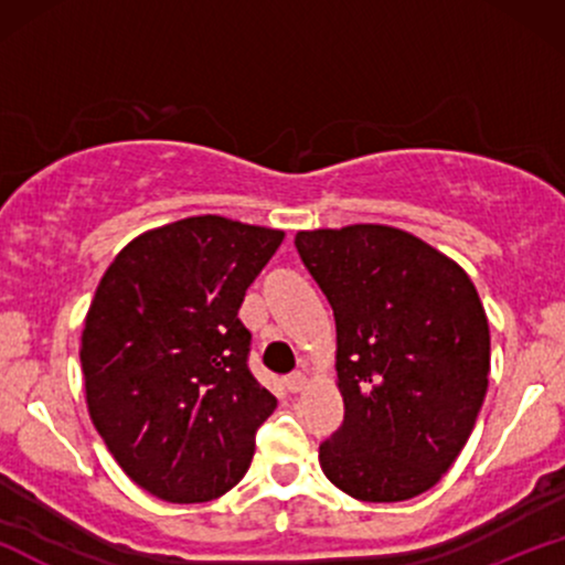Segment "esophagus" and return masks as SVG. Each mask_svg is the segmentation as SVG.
I'll use <instances>...</instances> for the list:
<instances>
[{"instance_id": "esophagus-1", "label": "esophagus", "mask_w": 565, "mask_h": 565, "mask_svg": "<svg viewBox=\"0 0 565 565\" xmlns=\"http://www.w3.org/2000/svg\"><path fill=\"white\" fill-rule=\"evenodd\" d=\"M287 387H289V393H302L305 387H308V374H305V372L289 374V377H287Z\"/></svg>"}]
</instances>
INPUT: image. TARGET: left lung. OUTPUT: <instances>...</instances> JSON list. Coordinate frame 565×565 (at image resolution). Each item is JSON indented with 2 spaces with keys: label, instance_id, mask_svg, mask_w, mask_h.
<instances>
[{
  "label": "left lung",
  "instance_id": "1",
  "mask_svg": "<svg viewBox=\"0 0 565 565\" xmlns=\"http://www.w3.org/2000/svg\"><path fill=\"white\" fill-rule=\"evenodd\" d=\"M334 310L345 419L319 446L323 476L361 502L433 489L468 444L491 372L489 319L459 263L380 223L297 231Z\"/></svg>",
  "mask_w": 565,
  "mask_h": 565
}]
</instances>
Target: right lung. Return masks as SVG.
Wrapping results in <instances>:
<instances>
[{"label":"right lung","mask_w":565,"mask_h":565,"mask_svg":"<svg viewBox=\"0 0 565 565\" xmlns=\"http://www.w3.org/2000/svg\"><path fill=\"white\" fill-rule=\"evenodd\" d=\"M284 231L196 215L135 236L97 284L79 345L108 451L148 494L191 504L249 470L276 398L249 374L244 291Z\"/></svg>","instance_id":"1"}]
</instances>
